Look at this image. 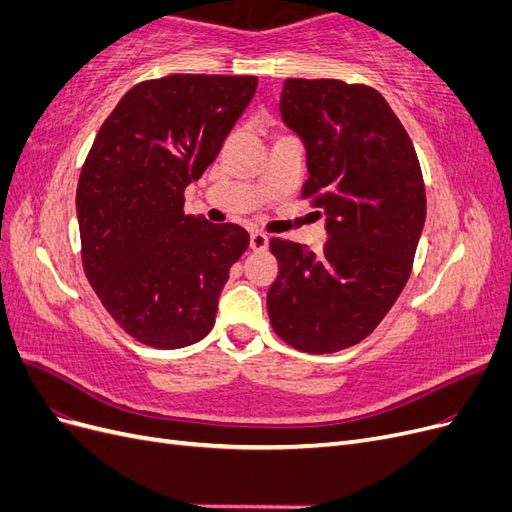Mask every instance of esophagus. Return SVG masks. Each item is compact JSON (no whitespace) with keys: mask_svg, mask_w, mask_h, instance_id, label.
<instances>
[{"mask_svg":"<svg viewBox=\"0 0 512 512\" xmlns=\"http://www.w3.org/2000/svg\"><path fill=\"white\" fill-rule=\"evenodd\" d=\"M250 247H252L254 252H265L267 247H269V237L265 235V232L252 230V235H250Z\"/></svg>","mask_w":512,"mask_h":512,"instance_id":"34e87169","label":"esophagus"}]
</instances>
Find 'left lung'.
<instances>
[{"label": "left lung", "instance_id": "obj_1", "mask_svg": "<svg viewBox=\"0 0 512 512\" xmlns=\"http://www.w3.org/2000/svg\"><path fill=\"white\" fill-rule=\"evenodd\" d=\"M280 111L307 151L301 196L327 215L314 254L273 237L271 327L286 344L329 354L359 344L404 290L425 224V181L406 128L374 87L286 79Z\"/></svg>", "mask_w": 512, "mask_h": 512}]
</instances>
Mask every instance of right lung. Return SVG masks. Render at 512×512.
<instances>
[{
  "label": "right lung",
  "instance_id": "obj_1",
  "mask_svg": "<svg viewBox=\"0 0 512 512\" xmlns=\"http://www.w3.org/2000/svg\"><path fill=\"white\" fill-rule=\"evenodd\" d=\"M256 85L226 74L138 83L87 153L76 188L83 269L106 312L145 346L203 339L250 245L239 224L185 215L183 190L218 158Z\"/></svg>",
  "mask_w": 512,
  "mask_h": 512
}]
</instances>
